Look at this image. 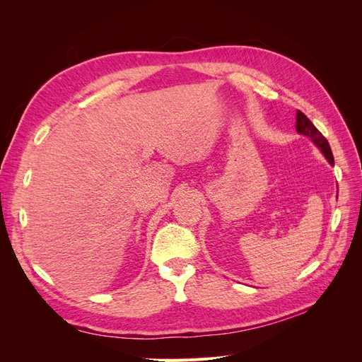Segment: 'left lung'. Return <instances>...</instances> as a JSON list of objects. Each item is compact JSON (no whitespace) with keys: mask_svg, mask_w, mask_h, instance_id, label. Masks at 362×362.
Here are the masks:
<instances>
[{"mask_svg":"<svg viewBox=\"0 0 362 362\" xmlns=\"http://www.w3.org/2000/svg\"><path fill=\"white\" fill-rule=\"evenodd\" d=\"M296 131H298V133L302 136L310 137L313 144L322 151V154L326 157V160L331 164H334V156H332L329 144H327V140L323 137L320 131L314 127L311 120L299 110H298V113H296Z\"/></svg>","mask_w":362,"mask_h":362,"instance_id":"1","label":"left lung"}]
</instances>
